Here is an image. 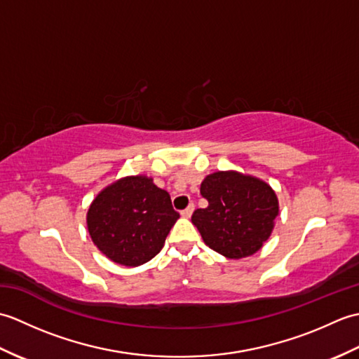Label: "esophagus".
Instances as JSON below:
<instances>
[{"mask_svg": "<svg viewBox=\"0 0 359 359\" xmlns=\"http://www.w3.org/2000/svg\"><path fill=\"white\" fill-rule=\"evenodd\" d=\"M193 211H194V203H189L188 208H185L184 211H182L180 215H182V217H187V219H188V217H191Z\"/></svg>", "mask_w": 359, "mask_h": 359, "instance_id": "obj_1", "label": "esophagus"}]
</instances>
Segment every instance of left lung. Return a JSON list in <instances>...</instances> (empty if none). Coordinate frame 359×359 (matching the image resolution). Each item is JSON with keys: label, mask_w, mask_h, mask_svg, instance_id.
I'll use <instances>...</instances> for the list:
<instances>
[{"label": "left lung", "mask_w": 359, "mask_h": 359, "mask_svg": "<svg viewBox=\"0 0 359 359\" xmlns=\"http://www.w3.org/2000/svg\"><path fill=\"white\" fill-rule=\"evenodd\" d=\"M201 194L208 207L196 210L191 222L219 255L248 257L271 236L279 201L266 182L238 171H217L203 179Z\"/></svg>", "instance_id": "left-lung-1"}]
</instances>
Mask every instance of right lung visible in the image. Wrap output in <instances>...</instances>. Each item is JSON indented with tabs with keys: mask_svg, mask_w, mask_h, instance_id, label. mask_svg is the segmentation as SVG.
I'll return each instance as SVG.
<instances>
[{
	"mask_svg": "<svg viewBox=\"0 0 359 359\" xmlns=\"http://www.w3.org/2000/svg\"><path fill=\"white\" fill-rule=\"evenodd\" d=\"M180 216L171 197L148 175H128L103 188L89 205L86 224L94 245L112 262L151 261Z\"/></svg>",
	"mask_w": 359,
	"mask_h": 359,
	"instance_id": "right-lung-1",
	"label": "right lung"
}]
</instances>
